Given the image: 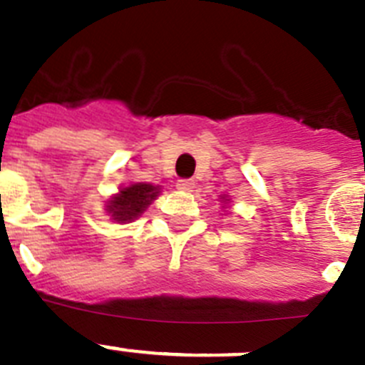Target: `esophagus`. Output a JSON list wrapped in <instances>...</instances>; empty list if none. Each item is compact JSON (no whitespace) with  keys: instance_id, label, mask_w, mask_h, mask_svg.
<instances>
[{"instance_id":"esophagus-1","label":"esophagus","mask_w":365,"mask_h":365,"mask_svg":"<svg viewBox=\"0 0 365 365\" xmlns=\"http://www.w3.org/2000/svg\"><path fill=\"white\" fill-rule=\"evenodd\" d=\"M176 189L183 190V192H190V190L194 189V182H190V180H178Z\"/></svg>"}]
</instances>
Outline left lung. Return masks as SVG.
Returning <instances> with one entry per match:
<instances>
[{
    "label": "left lung",
    "instance_id": "left-lung-1",
    "mask_svg": "<svg viewBox=\"0 0 365 365\" xmlns=\"http://www.w3.org/2000/svg\"><path fill=\"white\" fill-rule=\"evenodd\" d=\"M219 201H221V203H222V205H225V207H222V208H226V203H230V197H228V196H226V194H222V196H221V197H219Z\"/></svg>",
    "mask_w": 365,
    "mask_h": 365
}]
</instances>
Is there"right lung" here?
Here are the masks:
<instances>
[{
	"label": "right lung",
	"mask_w": 365,
	"mask_h": 365,
	"mask_svg": "<svg viewBox=\"0 0 365 365\" xmlns=\"http://www.w3.org/2000/svg\"><path fill=\"white\" fill-rule=\"evenodd\" d=\"M160 194V185L153 183H132L128 187H121L118 194H112L105 203V212L118 225H126L146 212V208L157 200Z\"/></svg>",
	"instance_id": "obj_1"
}]
</instances>
